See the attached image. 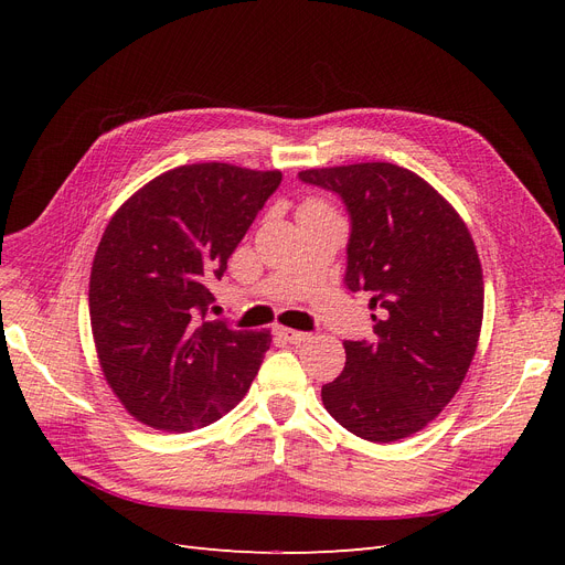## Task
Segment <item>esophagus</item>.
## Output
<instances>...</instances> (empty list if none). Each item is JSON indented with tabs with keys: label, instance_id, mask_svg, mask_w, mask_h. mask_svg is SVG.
Listing matches in <instances>:
<instances>
[{
	"label": "esophagus",
	"instance_id": "obj_1",
	"mask_svg": "<svg viewBox=\"0 0 565 565\" xmlns=\"http://www.w3.org/2000/svg\"><path fill=\"white\" fill-rule=\"evenodd\" d=\"M278 337L285 339L287 344H301V341L311 339L309 332H299V330H292V328H278Z\"/></svg>",
	"mask_w": 565,
	"mask_h": 565
}]
</instances>
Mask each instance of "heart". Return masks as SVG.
Here are the masks:
<instances>
[{
  "instance_id": "heart-1",
  "label": "heart",
  "mask_w": 565,
  "mask_h": 565,
  "mask_svg": "<svg viewBox=\"0 0 565 565\" xmlns=\"http://www.w3.org/2000/svg\"><path fill=\"white\" fill-rule=\"evenodd\" d=\"M309 204H318V202H309Z\"/></svg>"
}]
</instances>
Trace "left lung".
Segmentation results:
<instances>
[{
  "label": "left lung",
  "instance_id": "8db88e82",
  "mask_svg": "<svg viewBox=\"0 0 565 565\" xmlns=\"http://www.w3.org/2000/svg\"><path fill=\"white\" fill-rule=\"evenodd\" d=\"M351 216L344 285L367 292L377 339L344 341L347 365L322 405L358 438L422 431L465 382L483 324V270L452 204L391 162L303 169Z\"/></svg>",
  "mask_w": 565,
  "mask_h": 565
}]
</instances>
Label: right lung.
Instances as JSON below:
<instances>
[{"label": "right lung", "mask_w": 565, "mask_h": 565, "mask_svg": "<svg viewBox=\"0 0 565 565\" xmlns=\"http://www.w3.org/2000/svg\"><path fill=\"white\" fill-rule=\"evenodd\" d=\"M280 181L278 169L181 164L113 214L92 264L89 316L100 370L134 419L193 431L245 398L270 332L204 316L210 285Z\"/></svg>", "instance_id": "add662e5"}]
</instances>
